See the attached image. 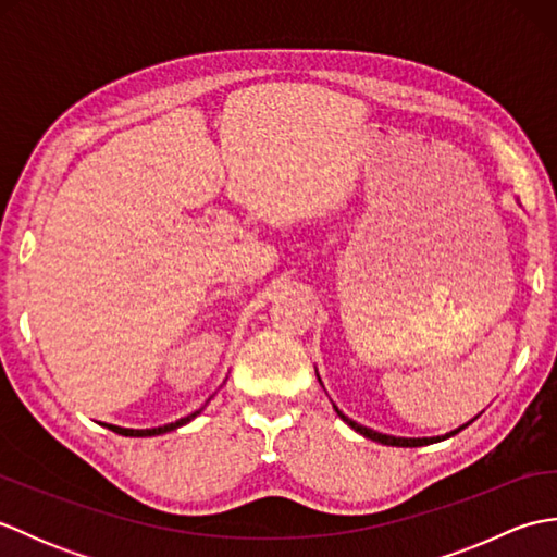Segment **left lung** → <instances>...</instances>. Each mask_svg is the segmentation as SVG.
<instances>
[{"instance_id":"1","label":"left lung","mask_w":557,"mask_h":557,"mask_svg":"<svg viewBox=\"0 0 557 557\" xmlns=\"http://www.w3.org/2000/svg\"><path fill=\"white\" fill-rule=\"evenodd\" d=\"M318 381H321V377H318ZM333 407H335V405H333ZM335 411H337V417H339L342 421H345L347 425H351V429L357 431V433H361L363 437H371V441H375V443H381V445H395V447H421V445H431V443H437V441H445V437L459 433L461 429H467V425H469L471 421H474V419H471L469 423L459 425L457 431H449V433L437 435V437H395V435L377 433V431H373V429H366V425H361V423H357V421H351L349 417H345V413H342L337 407H335Z\"/></svg>"}]
</instances>
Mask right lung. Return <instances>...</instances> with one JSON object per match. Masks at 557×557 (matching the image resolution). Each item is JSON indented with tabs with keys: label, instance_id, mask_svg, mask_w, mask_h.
Returning <instances> with one entry per match:
<instances>
[{
	"label": "right lung",
	"instance_id": "right-lung-1",
	"mask_svg": "<svg viewBox=\"0 0 557 557\" xmlns=\"http://www.w3.org/2000/svg\"><path fill=\"white\" fill-rule=\"evenodd\" d=\"M198 413H200V409H198V411H194V413H188V417H184V419H180V421H174V423L158 425V429H144V431H136V429H122V425H110V423H108V429H110V431H114V433H120V435L148 437V435H160V433H170V431H174V429H180V425H184V423H188L191 419H196Z\"/></svg>",
	"mask_w": 557,
	"mask_h": 557
}]
</instances>
